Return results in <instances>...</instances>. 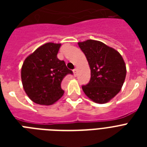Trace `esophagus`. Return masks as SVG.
Instances as JSON below:
<instances>
[{
	"instance_id": "esophagus-1",
	"label": "esophagus",
	"mask_w": 147,
	"mask_h": 147,
	"mask_svg": "<svg viewBox=\"0 0 147 147\" xmlns=\"http://www.w3.org/2000/svg\"><path fill=\"white\" fill-rule=\"evenodd\" d=\"M73 73H74V76H77V68H76V69H73Z\"/></svg>"
}]
</instances>
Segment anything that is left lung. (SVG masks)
<instances>
[{
	"instance_id": "1",
	"label": "left lung",
	"mask_w": 147,
	"mask_h": 147,
	"mask_svg": "<svg viewBox=\"0 0 147 147\" xmlns=\"http://www.w3.org/2000/svg\"><path fill=\"white\" fill-rule=\"evenodd\" d=\"M78 44L91 69V79L82 85L83 92L94 102H108L120 92L125 80L127 69L123 57L100 41L88 40Z\"/></svg>"
}]
</instances>
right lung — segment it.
<instances>
[{
  "instance_id": "1",
  "label": "right lung",
  "mask_w": 147,
  "mask_h": 147,
  "mask_svg": "<svg viewBox=\"0 0 147 147\" xmlns=\"http://www.w3.org/2000/svg\"><path fill=\"white\" fill-rule=\"evenodd\" d=\"M61 44L47 42L24 60L21 69L24 89L31 100L38 105H51L64 94L61 82L72 71L57 58Z\"/></svg>"
}]
</instances>
